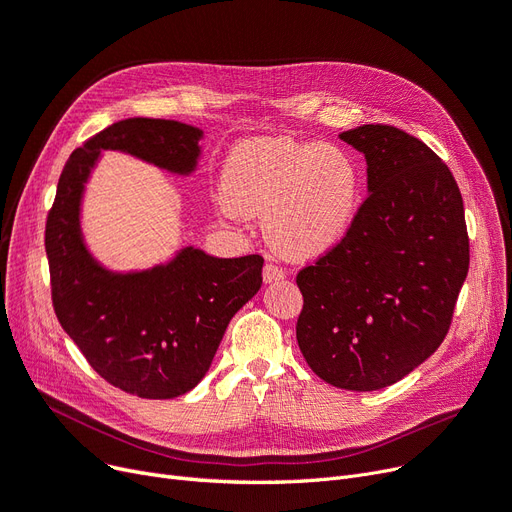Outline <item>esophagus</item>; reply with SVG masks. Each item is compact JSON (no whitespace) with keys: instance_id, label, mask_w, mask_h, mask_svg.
Segmentation results:
<instances>
[{"instance_id":"obj_1","label":"esophagus","mask_w":512,"mask_h":512,"mask_svg":"<svg viewBox=\"0 0 512 512\" xmlns=\"http://www.w3.org/2000/svg\"><path fill=\"white\" fill-rule=\"evenodd\" d=\"M262 277H264L266 283L279 281V279L285 277V271L281 269V266H279L277 262H266V264H264V271H262Z\"/></svg>"}]
</instances>
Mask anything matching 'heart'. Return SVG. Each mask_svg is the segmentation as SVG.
Listing matches in <instances>:
<instances>
[{"instance_id":"obj_1","label":"heart","mask_w":512,"mask_h":512,"mask_svg":"<svg viewBox=\"0 0 512 512\" xmlns=\"http://www.w3.org/2000/svg\"><path fill=\"white\" fill-rule=\"evenodd\" d=\"M229 210L266 214L273 246L291 258L331 250L350 229L358 208L356 160L329 143L262 137L239 143L223 170Z\"/></svg>"}]
</instances>
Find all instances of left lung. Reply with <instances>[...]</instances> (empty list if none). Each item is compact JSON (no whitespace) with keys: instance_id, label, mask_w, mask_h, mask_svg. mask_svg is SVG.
Instances as JSON below:
<instances>
[{"instance_id":"obj_1","label":"left lung","mask_w":512,"mask_h":512,"mask_svg":"<svg viewBox=\"0 0 512 512\" xmlns=\"http://www.w3.org/2000/svg\"><path fill=\"white\" fill-rule=\"evenodd\" d=\"M367 158L369 196L346 235L298 271L296 337L323 381L373 392L427 360L469 273L460 189L446 162L392 125L344 131Z\"/></svg>"}]
</instances>
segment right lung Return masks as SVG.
I'll return each instance as SVG.
<instances>
[{"label":"right lung","mask_w":512,"mask_h":512,"mask_svg":"<svg viewBox=\"0 0 512 512\" xmlns=\"http://www.w3.org/2000/svg\"><path fill=\"white\" fill-rule=\"evenodd\" d=\"M200 137L177 120H118L70 154L47 212L45 252L62 329L97 375L145 400L177 398L200 383L233 314L260 289L264 258H212L187 248L154 271L112 275L83 246L79 202L100 150L189 173Z\"/></svg>","instance_id":"1"}]
</instances>
